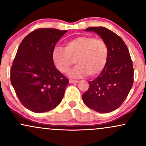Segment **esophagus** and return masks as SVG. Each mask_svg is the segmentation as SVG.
<instances>
[{
	"label": "esophagus",
	"mask_w": 146,
	"mask_h": 146,
	"mask_svg": "<svg viewBox=\"0 0 146 146\" xmlns=\"http://www.w3.org/2000/svg\"><path fill=\"white\" fill-rule=\"evenodd\" d=\"M69 83L70 84H77L79 82V81H78V80H69Z\"/></svg>",
	"instance_id": "obj_1"
}]
</instances>
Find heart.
<instances>
[{
    "label": "heart",
    "instance_id": "b5f03b06",
    "mask_svg": "<svg viewBox=\"0 0 146 146\" xmlns=\"http://www.w3.org/2000/svg\"><path fill=\"white\" fill-rule=\"evenodd\" d=\"M108 58V47L104 40L93 36H78L68 41L64 48L57 46L52 60L58 71L66 73L75 60L76 66L68 72L71 78L89 75L94 77L104 69Z\"/></svg>",
    "mask_w": 146,
    "mask_h": 146
}]
</instances>
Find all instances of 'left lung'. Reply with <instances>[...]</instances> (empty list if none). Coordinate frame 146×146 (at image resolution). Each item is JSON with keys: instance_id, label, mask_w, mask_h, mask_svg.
Wrapping results in <instances>:
<instances>
[{"instance_id": "left-lung-1", "label": "left lung", "mask_w": 146, "mask_h": 146, "mask_svg": "<svg viewBox=\"0 0 146 146\" xmlns=\"http://www.w3.org/2000/svg\"><path fill=\"white\" fill-rule=\"evenodd\" d=\"M98 33L108 47V58L104 69L82 95L88 108L102 113L116 110L128 96L133 84L134 70L128 48L118 35L103 27L85 29Z\"/></svg>"}]
</instances>
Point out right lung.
Wrapping results in <instances>:
<instances>
[{
    "mask_svg": "<svg viewBox=\"0 0 146 146\" xmlns=\"http://www.w3.org/2000/svg\"><path fill=\"white\" fill-rule=\"evenodd\" d=\"M66 31L36 29L18 48L10 71L11 83L22 104L31 111H49L63 99L68 79L56 68L52 51Z\"/></svg>",
    "mask_w": 146,
    "mask_h": 146,
    "instance_id": "obj_1",
    "label": "right lung"
}]
</instances>
